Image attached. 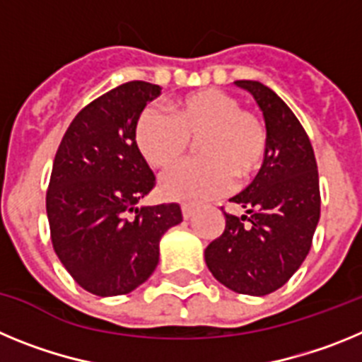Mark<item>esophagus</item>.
<instances>
[{
  "label": "esophagus",
  "mask_w": 362,
  "mask_h": 362,
  "mask_svg": "<svg viewBox=\"0 0 362 362\" xmlns=\"http://www.w3.org/2000/svg\"><path fill=\"white\" fill-rule=\"evenodd\" d=\"M181 212H183V219H190V217L194 216V206H190V204H183V206H181Z\"/></svg>",
  "instance_id": "esophagus-1"
}]
</instances>
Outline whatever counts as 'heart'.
Masks as SVG:
<instances>
[{"instance_id": "heart-1", "label": "heart", "mask_w": 362, "mask_h": 362, "mask_svg": "<svg viewBox=\"0 0 362 362\" xmlns=\"http://www.w3.org/2000/svg\"><path fill=\"white\" fill-rule=\"evenodd\" d=\"M199 159L174 166L161 179L166 199L197 204L232 190L235 175L254 177L267 161L268 132L261 117L241 108L235 95L201 88L179 98L174 117L156 107L139 114L134 139L152 166L166 168L183 158L197 139Z\"/></svg>"}]
</instances>
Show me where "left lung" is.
Masks as SVG:
<instances>
[{
	"instance_id": "left-lung-1",
	"label": "left lung",
	"mask_w": 362,
	"mask_h": 362,
	"mask_svg": "<svg viewBox=\"0 0 362 362\" xmlns=\"http://www.w3.org/2000/svg\"><path fill=\"white\" fill-rule=\"evenodd\" d=\"M254 95L268 132L267 161L233 203L246 216L225 214V232L204 261L226 288L267 296L303 264L321 216L317 163L303 124L276 92L259 81H235Z\"/></svg>"
}]
</instances>
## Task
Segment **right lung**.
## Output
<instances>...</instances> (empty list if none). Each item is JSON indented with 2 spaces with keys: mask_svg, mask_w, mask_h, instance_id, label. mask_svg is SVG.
I'll list each match as a JSON object with an SVG mask.
<instances>
[{
  "mask_svg": "<svg viewBox=\"0 0 362 362\" xmlns=\"http://www.w3.org/2000/svg\"><path fill=\"white\" fill-rule=\"evenodd\" d=\"M159 94V85L129 81L99 95L74 117L54 158L47 190L54 252L94 296H123L145 283L163 233L183 221L175 203L137 209L156 175L134 129Z\"/></svg>",
  "mask_w": 362,
  "mask_h": 362,
  "instance_id": "right-lung-1",
  "label": "right lung"
}]
</instances>
